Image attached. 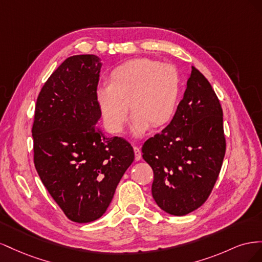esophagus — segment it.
<instances>
[{"instance_id": "obj_1", "label": "esophagus", "mask_w": 262, "mask_h": 262, "mask_svg": "<svg viewBox=\"0 0 262 262\" xmlns=\"http://www.w3.org/2000/svg\"><path fill=\"white\" fill-rule=\"evenodd\" d=\"M134 149V155H136V161H140L142 158V153H141V149L138 146H133Z\"/></svg>"}]
</instances>
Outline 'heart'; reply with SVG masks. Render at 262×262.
I'll use <instances>...</instances> for the list:
<instances>
[{
	"label": "heart",
	"instance_id": "obj_1",
	"mask_svg": "<svg viewBox=\"0 0 262 262\" xmlns=\"http://www.w3.org/2000/svg\"><path fill=\"white\" fill-rule=\"evenodd\" d=\"M180 91L181 78L175 67L141 58L115 68L110 72L109 84L99 85L95 96L110 132H122L131 107L132 131L141 136L150 124L162 126L171 120Z\"/></svg>",
	"mask_w": 262,
	"mask_h": 262
}]
</instances>
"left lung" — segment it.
I'll list each match as a JSON object with an SVG mask.
<instances>
[{"label":"left lung","mask_w":262,"mask_h":262,"mask_svg":"<svg viewBox=\"0 0 262 262\" xmlns=\"http://www.w3.org/2000/svg\"><path fill=\"white\" fill-rule=\"evenodd\" d=\"M223 110L211 84L191 68L170 123L142 146L152 167V194L158 207L182 216L207 201L223 164Z\"/></svg>","instance_id":"obj_1"}]
</instances>
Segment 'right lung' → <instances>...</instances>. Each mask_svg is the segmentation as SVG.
I'll use <instances>...</instances> for the list:
<instances>
[{
	"instance_id": "obj_1",
	"label": "right lung",
	"mask_w": 262,
	"mask_h": 262,
	"mask_svg": "<svg viewBox=\"0 0 262 262\" xmlns=\"http://www.w3.org/2000/svg\"><path fill=\"white\" fill-rule=\"evenodd\" d=\"M97 55L68 58L38 95L31 133L34 163L42 184L67 217L76 223L99 219L134 161L131 144L97 128Z\"/></svg>"
}]
</instances>
